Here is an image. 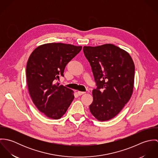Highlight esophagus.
<instances>
[{
	"label": "esophagus",
	"instance_id": "1",
	"mask_svg": "<svg viewBox=\"0 0 158 158\" xmlns=\"http://www.w3.org/2000/svg\"><path fill=\"white\" fill-rule=\"evenodd\" d=\"M85 94V92H81V91H78V94L79 95H83V94Z\"/></svg>",
	"mask_w": 158,
	"mask_h": 158
}]
</instances>
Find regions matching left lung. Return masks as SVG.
<instances>
[{"instance_id":"1","label":"left lung","mask_w":158,"mask_h":158,"mask_svg":"<svg viewBox=\"0 0 158 158\" xmlns=\"http://www.w3.org/2000/svg\"><path fill=\"white\" fill-rule=\"evenodd\" d=\"M97 88L92 90V114L100 121L114 118L131 97L135 80L134 62L126 51L111 44L83 47Z\"/></svg>"}]
</instances>
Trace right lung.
<instances>
[{
    "mask_svg": "<svg viewBox=\"0 0 158 158\" xmlns=\"http://www.w3.org/2000/svg\"><path fill=\"white\" fill-rule=\"evenodd\" d=\"M81 46L48 43L35 48L26 67L28 89L33 103L42 113L53 119L60 118L74 98L73 91L55 83Z\"/></svg>",
    "mask_w": 158,
    "mask_h": 158,
    "instance_id": "right-lung-1",
    "label": "right lung"
}]
</instances>
